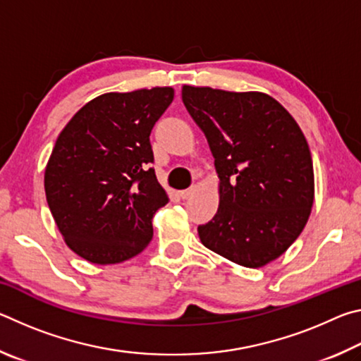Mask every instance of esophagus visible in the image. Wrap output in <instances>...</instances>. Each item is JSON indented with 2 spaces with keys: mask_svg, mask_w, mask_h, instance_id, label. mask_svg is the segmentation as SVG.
<instances>
[{
  "mask_svg": "<svg viewBox=\"0 0 361 361\" xmlns=\"http://www.w3.org/2000/svg\"><path fill=\"white\" fill-rule=\"evenodd\" d=\"M195 191H197V186H191L189 189H185V191H180V197L185 199V200L191 199Z\"/></svg>",
  "mask_w": 361,
  "mask_h": 361,
  "instance_id": "obj_1",
  "label": "esophagus"
}]
</instances>
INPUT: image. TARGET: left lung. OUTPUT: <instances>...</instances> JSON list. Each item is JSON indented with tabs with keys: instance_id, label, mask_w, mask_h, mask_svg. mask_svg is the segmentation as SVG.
I'll return each instance as SVG.
<instances>
[{
	"instance_id": "8db88e82",
	"label": "left lung",
	"mask_w": 361,
	"mask_h": 361,
	"mask_svg": "<svg viewBox=\"0 0 361 361\" xmlns=\"http://www.w3.org/2000/svg\"><path fill=\"white\" fill-rule=\"evenodd\" d=\"M219 178V205L200 242L235 264L262 267L301 234L314 205L312 156L302 130L262 92L183 85Z\"/></svg>"
}]
</instances>
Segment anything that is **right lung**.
Returning a JSON list of instances; mask_svg holds the SVG:
<instances>
[{"label":"right lung","mask_w":361,"mask_h":361,"mask_svg":"<svg viewBox=\"0 0 361 361\" xmlns=\"http://www.w3.org/2000/svg\"><path fill=\"white\" fill-rule=\"evenodd\" d=\"M172 100V87L103 94L60 132L46 199L65 243L85 261L116 264L151 242L152 216L169 195L149 169V135Z\"/></svg>","instance_id":"1"}]
</instances>
